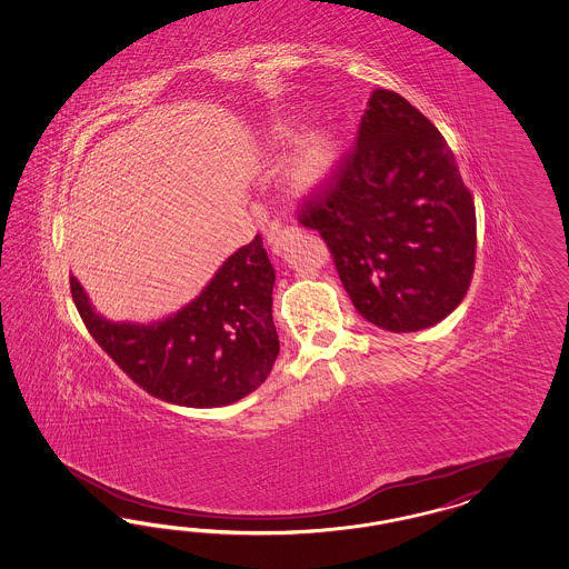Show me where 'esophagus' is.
<instances>
[{
    "instance_id": "obj_1",
    "label": "esophagus",
    "mask_w": 569,
    "mask_h": 569,
    "mask_svg": "<svg viewBox=\"0 0 569 569\" xmlns=\"http://www.w3.org/2000/svg\"><path fill=\"white\" fill-rule=\"evenodd\" d=\"M299 237V230L297 228H282V230H274L268 234V243L272 247V251L280 256L284 251V247L291 243L292 239Z\"/></svg>"
}]
</instances>
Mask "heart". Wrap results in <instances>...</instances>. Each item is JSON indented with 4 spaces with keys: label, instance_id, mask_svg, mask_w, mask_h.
Masks as SVG:
<instances>
[{
    "label": "heart",
    "instance_id": "obj_1",
    "mask_svg": "<svg viewBox=\"0 0 569 569\" xmlns=\"http://www.w3.org/2000/svg\"><path fill=\"white\" fill-rule=\"evenodd\" d=\"M339 160V143L330 130L318 129L308 132L289 162V184L295 191L308 193L330 179Z\"/></svg>",
    "mask_w": 569,
    "mask_h": 569
}]
</instances>
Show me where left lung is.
Wrapping results in <instances>:
<instances>
[{"label":"left lung","instance_id":"1","mask_svg":"<svg viewBox=\"0 0 569 569\" xmlns=\"http://www.w3.org/2000/svg\"><path fill=\"white\" fill-rule=\"evenodd\" d=\"M359 313L389 332L439 325L470 289L476 208L439 129L376 89L356 147L297 210Z\"/></svg>","mask_w":569,"mask_h":569}]
</instances>
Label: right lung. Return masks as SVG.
<instances>
[{
  "label": "right lung",
  "instance_id": "right-lung-1",
  "mask_svg": "<svg viewBox=\"0 0 569 569\" xmlns=\"http://www.w3.org/2000/svg\"><path fill=\"white\" fill-rule=\"evenodd\" d=\"M274 268L260 234L228 258L189 306L153 325L110 322L70 277L72 301L99 347L134 385L166 403L230 406L272 372Z\"/></svg>",
  "mask_w": 569,
  "mask_h": 569
}]
</instances>
